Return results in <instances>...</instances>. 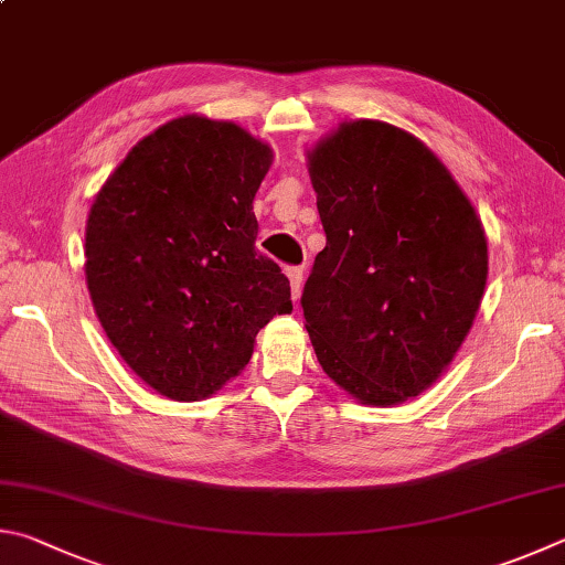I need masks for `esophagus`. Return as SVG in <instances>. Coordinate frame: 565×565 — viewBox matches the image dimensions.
<instances>
[{"mask_svg":"<svg viewBox=\"0 0 565 565\" xmlns=\"http://www.w3.org/2000/svg\"><path fill=\"white\" fill-rule=\"evenodd\" d=\"M288 277H290L292 300L298 302V300H300V295H302V270H300V267H290V270H288Z\"/></svg>","mask_w":565,"mask_h":565,"instance_id":"34e87169","label":"esophagus"}]
</instances>
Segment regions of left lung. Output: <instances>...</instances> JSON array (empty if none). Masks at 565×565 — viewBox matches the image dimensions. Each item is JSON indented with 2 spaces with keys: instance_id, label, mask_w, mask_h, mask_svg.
Wrapping results in <instances>:
<instances>
[{
  "instance_id": "1",
  "label": "left lung",
  "mask_w": 565,
  "mask_h": 565,
  "mask_svg": "<svg viewBox=\"0 0 565 565\" xmlns=\"http://www.w3.org/2000/svg\"><path fill=\"white\" fill-rule=\"evenodd\" d=\"M308 171L328 235L300 300L318 362L370 407L419 397L479 312L481 217L417 136L372 118L315 143Z\"/></svg>"
}]
</instances>
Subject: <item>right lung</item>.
Wrapping results in <instances>:
<instances>
[{
  "mask_svg": "<svg viewBox=\"0 0 565 565\" xmlns=\"http://www.w3.org/2000/svg\"><path fill=\"white\" fill-rule=\"evenodd\" d=\"M273 148L188 114L141 138L96 193L86 285L96 318L148 387L201 402L237 377L255 338L292 312L290 282L255 250L253 201Z\"/></svg>",
  "mask_w": 565,
  "mask_h": 565,
  "instance_id": "add662e5",
  "label": "right lung"
}]
</instances>
